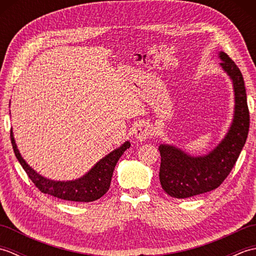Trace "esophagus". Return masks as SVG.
Returning <instances> with one entry per match:
<instances>
[{"instance_id": "obj_1", "label": "esophagus", "mask_w": 256, "mask_h": 256, "mask_svg": "<svg viewBox=\"0 0 256 256\" xmlns=\"http://www.w3.org/2000/svg\"><path fill=\"white\" fill-rule=\"evenodd\" d=\"M152 130L148 124H140L134 130V138H136L138 142H143L146 140L150 135Z\"/></svg>"}]
</instances>
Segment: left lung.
<instances>
[{
	"mask_svg": "<svg viewBox=\"0 0 256 256\" xmlns=\"http://www.w3.org/2000/svg\"><path fill=\"white\" fill-rule=\"evenodd\" d=\"M220 66L234 91V112L226 136L208 154L192 156L170 144H160V180L170 197L184 199L218 188L229 175L246 142L250 113L243 76L234 62L220 52Z\"/></svg>",
	"mask_w": 256,
	"mask_h": 256,
	"instance_id": "left-lung-1",
	"label": "left lung"
}]
</instances>
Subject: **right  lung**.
Listing matches in <instances>:
<instances>
[{"label":"right lung","mask_w":256,"mask_h":256,"mask_svg":"<svg viewBox=\"0 0 256 256\" xmlns=\"http://www.w3.org/2000/svg\"><path fill=\"white\" fill-rule=\"evenodd\" d=\"M10 140H12L16 158L18 160L20 164L24 168L30 180L42 192L62 200L76 201V202H90V201L98 200L108 192L112 180L114 167H116L120 157L131 146L128 140H126L120 148L112 150L110 154L98 162L82 177L64 182L48 179L32 170L18 150L12 130H10Z\"/></svg>","instance_id":"1"}]
</instances>
